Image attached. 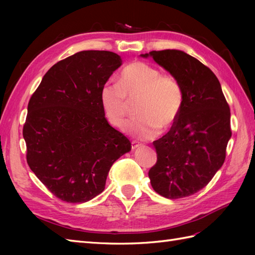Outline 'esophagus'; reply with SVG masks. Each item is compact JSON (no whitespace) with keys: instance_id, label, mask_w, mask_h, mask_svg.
<instances>
[{"instance_id":"obj_1","label":"esophagus","mask_w":255,"mask_h":255,"mask_svg":"<svg viewBox=\"0 0 255 255\" xmlns=\"http://www.w3.org/2000/svg\"><path fill=\"white\" fill-rule=\"evenodd\" d=\"M139 147H141V143H139L137 141H131V149L132 150H136L138 149Z\"/></svg>"}]
</instances>
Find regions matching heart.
<instances>
[{
	"label": "heart",
	"mask_w": 255,
	"mask_h": 255,
	"mask_svg": "<svg viewBox=\"0 0 255 255\" xmlns=\"http://www.w3.org/2000/svg\"><path fill=\"white\" fill-rule=\"evenodd\" d=\"M101 105L107 121L122 127L130 107L137 101L139 116L125 126V130L142 139L154 137L160 126L169 128L175 123L183 106L181 83L169 74H162L149 63H129L119 74L118 82L107 81L100 92Z\"/></svg>",
	"instance_id": "1"
}]
</instances>
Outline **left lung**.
<instances>
[{
	"label": "left lung",
	"instance_id": "1",
	"mask_svg": "<svg viewBox=\"0 0 255 255\" xmlns=\"http://www.w3.org/2000/svg\"><path fill=\"white\" fill-rule=\"evenodd\" d=\"M181 83L183 106L170 131L153 141L156 163L149 171L161 196L176 199L204 188L223 166L231 138L230 108L217 77L196 58L175 49L150 51Z\"/></svg>",
	"mask_w": 255,
	"mask_h": 255
}]
</instances>
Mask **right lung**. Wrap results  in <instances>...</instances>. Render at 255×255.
Here are the masks:
<instances>
[{"label": "right lung", "mask_w": 255, "mask_h": 255, "mask_svg": "<svg viewBox=\"0 0 255 255\" xmlns=\"http://www.w3.org/2000/svg\"><path fill=\"white\" fill-rule=\"evenodd\" d=\"M112 51L85 50L57 62L31 95L23 137L27 163L59 199L85 203L101 194L114 162L131 143L105 118L102 85L122 66Z\"/></svg>", "instance_id": "1"}]
</instances>
